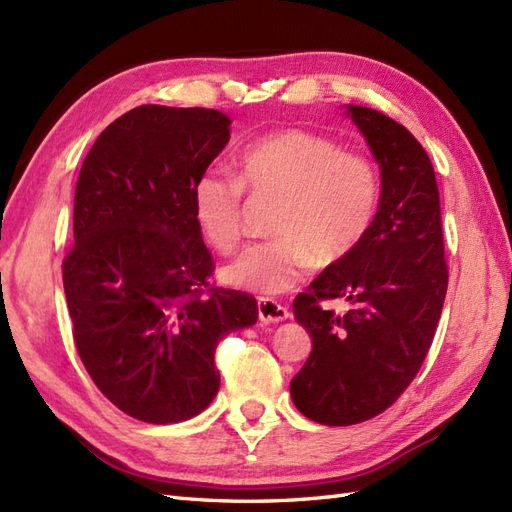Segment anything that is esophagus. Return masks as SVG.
Masks as SVG:
<instances>
[{"mask_svg":"<svg viewBox=\"0 0 512 512\" xmlns=\"http://www.w3.org/2000/svg\"><path fill=\"white\" fill-rule=\"evenodd\" d=\"M290 316L288 308L275 299H258V319L262 323H282Z\"/></svg>","mask_w":512,"mask_h":512,"instance_id":"34e87169","label":"esophagus"}]
</instances>
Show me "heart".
Returning <instances> with one entry per match:
<instances>
[{
    "mask_svg": "<svg viewBox=\"0 0 512 512\" xmlns=\"http://www.w3.org/2000/svg\"><path fill=\"white\" fill-rule=\"evenodd\" d=\"M237 174L206 168L193 183V217L219 252H230L243 232V187L278 196L271 232L222 269V282L247 293L278 295L319 267L338 265L364 241L377 213L379 185L370 161L342 153L329 137L288 129L247 144Z\"/></svg>",
    "mask_w": 512,
    "mask_h": 512,
    "instance_id": "1",
    "label": "heart"
}]
</instances>
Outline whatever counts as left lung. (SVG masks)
<instances>
[{"label": "left lung", "mask_w": 512, "mask_h": 512, "mask_svg": "<svg viewBox=\"0 0 512 512\" xmlns=\"http://www.w3.org/2000/svg\"><path fill=\"white\" fill-rule=\"evenodd\" d=\"M381 170L379 209L357 250L327 267L293 314L312 338L308 362L290 381L303 416L349 426L375 418L405 392L431 349L444 308L439 191L431 159L403 124L377 109L344 105ZM344 298V315L320 308Z\"/></svg>", "instance_id": "obj_1"}]
</instances>
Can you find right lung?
<instances>
[{"label":"right lung","mask_w":512,"mask_h":512,"mask_svg":"<svg viewBox=\"0 0 512 512\" xmlns=\"http://www.w3.org/2000/svg\"><path fill=\"white\" fill-rule=\"evenodd\" d=\"M217 109L142 105L96 137L75 189L62 278L77 353L131 418L198 416L219 390L215 349L252 327L256 299L211 288L193 183L230 140Z\"/></svg>","instance_id":"obj_1"}]
</instances>
